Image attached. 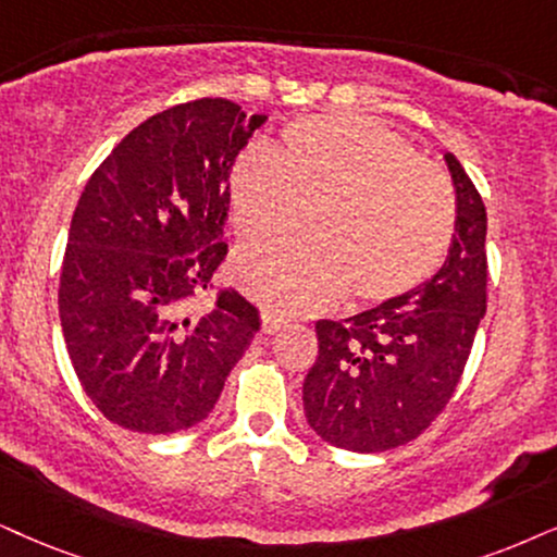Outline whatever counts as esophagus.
I'll list each match as a JSON object with an SVG mask.
<instances>
[{
  "label": "esophagus",
  "instance_id": "obj_1",
  "mask_svg": "<svg viewBox=\"0 0 557 557\" xmlns=\"http://www.w3.org/2000/svg\"><path fill=\"white\" fill-rule=\"evenodd\" d=\"M285 319L274 311H262V334H274V331L283 329Z\"/></svg>",
  "mask_w": 557,
  "mask_h": 557
}]
</instances>
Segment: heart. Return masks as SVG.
<instances>
[{
  "label": "heart",
  "instance_id": "obj_1",
  "mask_svg": "<svg viewBox=\"0 0 557 557\" xmlns=\"http://www.w3.org/2000/svg\"><path fill=\"white\" fill-rule=\"evenodd\" d=\"M231 223L246 244L290 236L308 210L313 242L246 251L236 280L285 313L344 293L383 302L434 274L455 236V193L442 169L372 117H300L272 151H246L228 174Z\"/></svg>",
  "mask_w": 557,
  "mask_h": 557
}]
</instances>
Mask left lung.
I'll list each match as a JSON object with an SVG mask.
<instances>
[{"label": "left lung", "mask_w": 557, "mask_h": 557, "mask_svg": "<svg viewBox=\"0 0 557 557\" xmlns=\"http://www.w3.org/2000/svg\"><path fill=\"white\" fill-rule=\"evenodd\" d=\"M457 218L445 264L400 298L315 323L302 383L308 424L329 445L385 453L417 440L449 404L485 313V206L453 153Z\"/></svg>", "instance_id": "1"}]
</instances>
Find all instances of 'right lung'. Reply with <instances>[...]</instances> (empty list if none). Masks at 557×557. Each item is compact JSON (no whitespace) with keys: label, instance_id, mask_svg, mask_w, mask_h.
Returning <instances> with one entry per match:
<instances>
[{"label":"right lung","instance_id":"1","mask_svg":"<svg viewBox=\"0 0 557 557\" xmlns=\"http://www.w3.org/2000/svg\"><path fill=\"white\" fill-rule=\"evenodd\" d=\"M267 115L221 97L133 128L76 202L59 315L91 404L112 424L172 434L200 424L259 331L234 287L193 313L226 259L228 174Z\"/></svg>","mask_w":557,"mask_h":557}]
</instances>
